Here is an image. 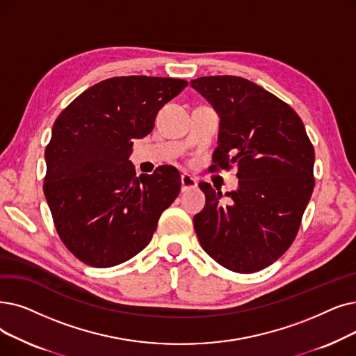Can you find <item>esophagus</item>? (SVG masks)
<instances>
[{
  "label": "esophagus",
  "instance_id": "34e87169",
  "mask_svg": "<svg viewBox=\"0 0 356 356\" xmlns=\"http://www.w3.org/2000/svg\"><path fill=\"white\" fill-rule=\"evenodd\" d=\"M197 186V183L193 177L189 175H181V192H188L191 189H195Z\"/></svg>",
  "mask_w": 356,
  "mask_h": 356
}]
</instances>
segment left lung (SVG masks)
Segmentation results:
<instances>
[{
  "label": "left lung",
  "instance_id": "8db88e82",
  "mask_svg": "<svg viewBox=\"0 0 356 356\" xmlns=\"http://www.w3.org/2000/svg\"><path fill=\"white\" fill-rule=\"evenodd\" d=\"M220 116L212 170L237 165L238 188L205 193L193 216L202 249L238 273L261 270L280 259L296 238L314 189V148L301 118L264 87L241 76L215 75L192 80Z\"/></svg>",
  "mask_w": 356,
  "mask_h": 356
}]
</instances>
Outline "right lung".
Masks as SVG:
<instances>
[{"mask_svg": "<svg viewBox=\"0 0 356 356\" xmlns=\"http://www.w3.org/2000/svg\"><path fill=\"white\" fill-rule=\"evenodd\" d=\"M188 81L113 76L72 100L56 118L44 149V197L58 234L86 265L111 268L151 241L160 215L180 192V175L160 165L136 177L129 161L161 107Z\"/></svg>", "mask_w": 356, "mask_h": 356, "instance_id": "obj_1", "label": "right lung"}]
</instances>
